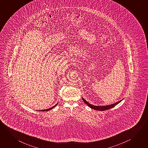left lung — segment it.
I'll use <instances>...</instances> for the list:
<instances>
[{
  "instance_id": "1",
  "label": "left lung",
  "mask_w": 148,
  "mask_h": 148,
  "mask_svg": "<svg viewBox=\"0 0 148 148\" xmlns=\"http://www.w3.org/2000/svg\"><path fill=\"white\" fill-rule=\"evenodd\" d=\"M82 99H83V100L84 101V102L91 109H94V110H98V111H105V110H106L111 109L113 107L115 106L116 105H117L118 103H119V102H121L123 100V99H122L121 100L118 101V102H117L115 103L112 104H110V105L102 106H93V105H92V104L89 103L87 101L85 100V99H84L83 98Z\"/></svg>"
}]
</instances>
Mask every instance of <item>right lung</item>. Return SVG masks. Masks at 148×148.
Wrapping results in <instances>:
<instances>
[{
	"label": "right lung",
	"instance_id": "1",
	"mask_svg": "<svg viewBox=\"0 0 148 148\" xmlns=\"http://www.w3.org/2000/svg\"><path fill=\"white\" fill-rule=\"evenodd\" d=\"M58 103H57V104H56L55 106H52V107H51V108H49V109H46V110H41V111H49V110H51V109H53V108H55V106H56L57 105Z\"/></svg>",
	"mask_w": 148,
	"mask_h": 148
}]
</instances>
